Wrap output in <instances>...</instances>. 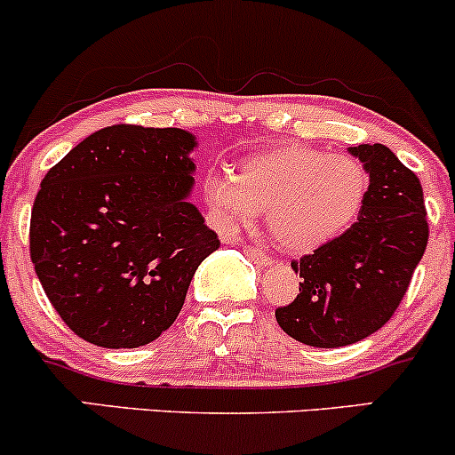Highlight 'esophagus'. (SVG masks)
I'll return each mask as SVG.
<instances>
[{"instance_id":"obj_1","label":"esophagus","mask_w":455,"mask_h":455,"mask_svg":"<svg viewBox=\"0 0 455 455\" xmlns=\"http://www.w3.org/2000/svg\"><path fill=\"white\" fill-rule=\"evenodd\" d=\"M243 252H245V257H250L252 260H257V263L263 265V267H269V265L274 263V260H271V257H267V254H265L263 250L254 248V245H245Z\"/></svg>"}]
</instances>
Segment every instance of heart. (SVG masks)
Masks as SVG:
<instances>
[{
    "label": "heart",
    "instance_id": "heart-1",
    "mask_svg": "<svg viewBox=\"0 0 455 455\" xmlns=\"http://www.w3.org/2000/svg\"><path fill=\"white\" fill-rule=\"evenodd\" d=\"M362 162L331 156L306 145L250 156L237 175L205 180V203L224 231L257 224L267 212V227L282 248L307 254L336 242L351 228L368 196Z\"/></svg>",
    "mask_w": 455,
    "mask_h": 455
}]
</instances>
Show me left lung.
Returning <instances> with one entry per match:
<instances>
[{
  "label": "left lung",
  "mask_w": 455,
  "mask_h": 455,
  "mask_svg": "<svg viewBox=\"0 0 455 455\" xmlns=\"http://www.w3.org/2000/svg\"><path fill=\"white\" fill-rule=\"evenodd\" d=\"M348 154L370 175L357 222L336 242L291 267L299 295L278 307L275 321L297 342L338 348L372 336L394 316L427 243L419 180L385 145H357Z\"/></svg>",
  "instance_id": "1"
}]
</instances>
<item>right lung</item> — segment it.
Wrapping results in <instances>:
<instances>
[{
    "label": "right lung",
    "mask_w": 455,
    "mask_h": 455,
    "mask_svg": "<svg viewBox=\"0 0 455 455\" xmlns=\"http://www.w3.org/2000/svg\"><path fill=\"white\" fill-rule=\"evenodd\" d=\"M198 140L181 128L108 126L44 175L29 252L57 315L83 340L137 348L175 323L220 239L190 203Z\"/></svg>",
    "instance_id": "right-lung-1"
}]
</instances>
